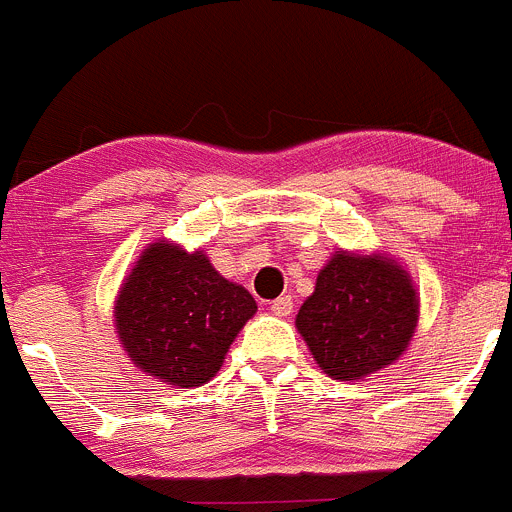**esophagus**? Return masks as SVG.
<instances>
[{"label":"esophagus","instance_id":"1","mask_svg":"<svg viewBox=\"0 0 512 512\" xmlns=\"http://www.w3.org/2000/svg\"><path fill=\"white\" fill-rule=\"evenodd\" d=\"M270 310L275 315H280V318H285V315L293 313V298H290V295H280L278 300H272Z\"/></svg>","mask_w":512,"mask_h":512}]
</instances>
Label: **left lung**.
Returning <instances> with one entry per match:
<instances>
[{"label":"left lung","instance_id":"left-lung-1","mask_svg":"<svg viewBox=\"0 0 512 512\" xmlns=\"http://www.w3.org/2000/svg\"><path fill=\"white\" fill-rule=\"evenodd\" d=\"M419 321L409 272L386 255L336 252L295 326L331 379H364L407 351Z\"/></svg>","mask_w":512,"mask_h":512}]
</instances>
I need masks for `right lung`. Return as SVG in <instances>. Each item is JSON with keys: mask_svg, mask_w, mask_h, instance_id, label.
I'll use <instances>...</instances> for the list:
<instances>
[{"mask_svg": "<svg viewBox=\"0 0 512 512\" xmlns=\"http://www.w3.org/2000/svg\"><path fill=\"white\" fill-rule=\"evenodd\" d=\"M257 303L229 283L202 250L159 240L141 252L118 293L116 331L133 364L179 389L202 386Z\"/></svg>", "mask_w": 512, "mask_h": 512, "instance_id": "right-lung-1", "label": "right lung"}]
</instances>
